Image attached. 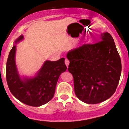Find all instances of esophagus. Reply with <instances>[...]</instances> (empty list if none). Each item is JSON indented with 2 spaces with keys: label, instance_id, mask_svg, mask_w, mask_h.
<instances>
[{
  "label": "esophagus",
  "instance_id": "esophagus-1",
  "mask_svg": "<svg viewBox=\"0 0 129 129\" xmlns=\"http://www.w3.org/2000/svg\"><path fill=\"white\" fill-rule=\"evenodd\" d=\"M64 63H65V64L66 65V66H67V67H68L69 64H70V61H69L68 59H65Z\"/></svg>",
  "mask_w": 129,
  "mask_h": 129
}]
</instances>
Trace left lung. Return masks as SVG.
Returning a JSON list of instances; mask_svg holds the SVG:
<instances>
[{
    "label": "left lung",
    "instance_id": "obj_1",
    "mask_svg": "<svg viewBox=\"0 0 129 129\" xmlns=\"http://www.w3.org/2000/svg\"><path fill=\"white\" fill-rule=\"evenodd\" d=\"M66 57L75 94L87 104L103 102L114 94L121 74V61L113 37L102 33L99 42L71 50Z\"/></svg>",
    "mask_w": 129,
    "mask_h": 129
}]
</instances>
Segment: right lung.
<instances>
[{
	"label": "right lung",
	"mask_w": 129,
	"mask_h": 129,
	"mask_svg": "<svg viewBox=\"0 0 129 129\" xmlns=\"http://www.w3.org/2000/svg\"><path fill=\"white\" fill-rule=\"evenodd\" d=\"M24 39L21 35L15 40L6 66V79L9 90L19 101L31 106H40L53 97L59 76L67 69L64 58L46 60L34 76H21L15 61L16 44Z\"/></svg>",
	"instance_id": "right-lung-1"
}]
</instances>
